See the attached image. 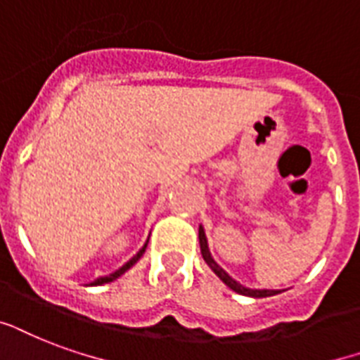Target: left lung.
I'll list each match as a JSON object with an SVG mask.
<instances>
[{
  "instance_id": "obj_1",
  "label": "left lung",
  "mask_w": 360,
  "mask_h": 360,
  "mask_svg": "<svg viewBox=\"0 0 360 360\" xmlns=\"http://www.w3.org/2000/svg\"><path fill=\"white\" fill-rule=\"evenodd\" d=\"M199 245H201L202 260L207 262V266H209L210 269L220 277L221 283H224V285H228L233 292L243 294V296H250V298H267V296H275V294L281 292V290H269V288H248V286L237 283V281H235L233 277L224 269V267L218 266L214 258H212V254H210L209 250V243H207V235H205L202 226H199Z\"/></svg>"
}]
</instances>
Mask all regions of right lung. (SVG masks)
Returning a JSON list of instances; mask_svg holds the SVG:
<instances>
[{"label": "right lung", "instance_id": "add662e5", "mask_svg": "<svg viewBox=\"0 0 360 360\" xmlns=\"http://www.w3.org/2000/svg\"><path fill=\"white\" fill-rule=\"evenodd\" d=\"M146 247H148V243H146L144 247L140 248L139 252H136V254H134V256H132L131 260L127 262L125 266H121V267H119V269H115V271H113V273H110V275H106V277H98V279H94L93 283H91V286L106 285V283H112V281H115V279H117V277H121V275H123V273H125L127 269H131V267L134 266V264H136V262H139L140 258H142V254L146 252Z\"/></svg>", "mask_w": 360, "mask_h": 360}]
</instances>
